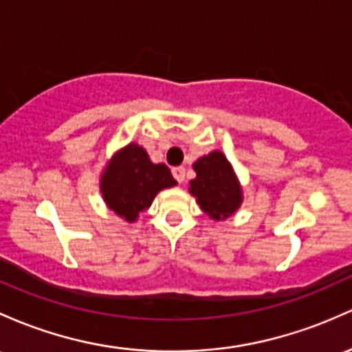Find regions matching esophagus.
Instances as JSON below:
<instances>
[{
	"mask_svg": "<svg viewBox=\"0 0 352 352\" xmlns=\"http://www.w3.org/2000/svg\"><path fill=\"white\" fill-rule=\"evenodd\" d=\"M172 173H173V179H175L179 184H182L185 180V168L184 167H173Z\"/></svg>",
	"mask_w": 352,
	"mask_h": 352,
	"instance_id": "34e87169",
	"label": "esophagus"
}]
</instances>
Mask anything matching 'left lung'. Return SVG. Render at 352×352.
I'll return each mask as SVG.
<instances>
[{"instance_id": "8db88e82", "label": "left lung", "mask_w": 352, "mask_h": 352, "mask_svg": "<svg viewBox=\"0 0 352 352\" xmlns=\"http://www.w3.org/2000/svg\"><path fill=\"white\" fill-rule=\"evenodd\" d=\"M197 177L190 180V194L200 208L212 219H227L242 202V190L229 160L220 152H212L194 164Z\"/></svg>"}]
</instances>
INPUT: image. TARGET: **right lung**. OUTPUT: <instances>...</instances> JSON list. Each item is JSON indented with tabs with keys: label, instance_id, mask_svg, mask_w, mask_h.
Masks as SVG:
<instances>
[{
	"label": "right lung",
	"instance_id": "right-lung-1",
	"mask_svg": "<svg viewBox=\"0 0 352 352\" xmlns=\"http://www.w3.org/2000/svg\"><path fill=\"white\" fill-rule=\"evenodd\" d=\"M175 184L167 165L152 164L142 146L130 144L111 158L100 187L107 206L126 222H133L152 206L162 188Z\"/></svg>",
	"mask_w": 352,
	"mask_h": 352
}]
</instances>
